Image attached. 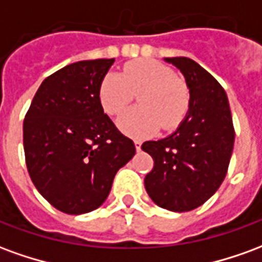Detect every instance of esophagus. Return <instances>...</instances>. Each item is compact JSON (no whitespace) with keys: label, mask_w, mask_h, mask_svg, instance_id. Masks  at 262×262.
I'll use <instances>...</instances> for the list:
<instances>
[{"label":"esophagus","mask_w":262,"mask_h":262,"mask_svg":"<svg viewBox=\"0 0 262 262\" xmlns=\"http://www.w3.org/2000/svg\"><path fill=\"white\" fill-rule=\"evenodd\" d=\"M135 147H136L137 151H140V148H142V142H140V140H135Z\"/></svg>","instance_id":"1"}]
</instances>
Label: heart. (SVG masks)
Returning <instances> with one entry per match:
<instances>
[{
	"mask_svg": "<svg viewBox=\"0 0 262 262\" xmlns=\"http://www.w3.org/2000/svg\"><path fill=\"white\" fill-rule=\"evenodd\" d=\"M139 108L118 118L120 132L132 137H146L159 130L180 126L189 111V90L177 78L174 70L156 60L140 59L125 64L122 74L106 73L99 82L98 97L103 111L118 115L132 102L135 92Z\"/></svg>",
	"mask_w": 262,
	"mask_h": 262,
	"instance_id": "heart-1",
	"label": "heart"
}]
</instances>
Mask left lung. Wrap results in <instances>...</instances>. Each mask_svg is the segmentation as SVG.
Masks as SVG:
<instances>
[{
  "instance_id": "left-lung-1",
  "label": "left lung",
  "mask_w": 262,
  "mask_h": 262,
  "mask_svg": "<svg viewBox=\"0 0 262 262\" xmlns=\"http://www.w3.org/2000/svg\"><path fill=\"white\" fill-rule=\"evenodd\" d=\"M189 90V111L170 136L142 144L154 160L144 178L148 196L160 208L188 212L208 201L223 182L230 163L234 129L225 90L188 57H165Z\"/></svg>"
}]
</instances>
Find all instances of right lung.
<instances>
[{
    "mask_svg": "<svg viewBox=\"0 0 262 262\" xmlns=\"http://www.w3.org/2000/svg\"><path fill=\"white\" fill-rule=\"evenodd\" d=\"M115 59L82 60L43 81L24 122V150L32 182L67 214L99 208L116 172L136 153L103 114L98 90Z\"/></svg>",
    "mask_w": 262,
    "mask_h": 262,
    "instance_id": "1",
    "label": "right lung"
}]
</instances>
